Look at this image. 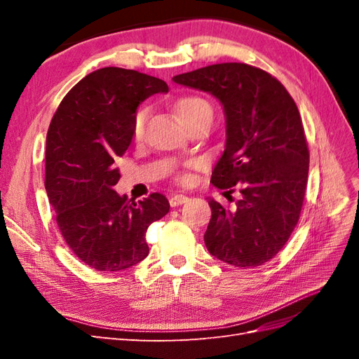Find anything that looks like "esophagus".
Masks as SVG:
<instances>
[{
  "label": "esophagus",
  "mask_w": 359,
  "mask_h": 359,
  "mask_svg": "<svg viewBox=\"0 0 359 359\" xmlns=\"http://www.w3.org/2000/svg\"><path fill=\"white\" fill-rule=\"evenodd\" d=\"M186 202H189V196H186V194H172L169 198L170 206H180Z\"/></svg>",
  "instance_id": "1"
}]
</instances>
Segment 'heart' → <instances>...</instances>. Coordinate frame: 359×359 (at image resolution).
<instances>
[{
    "mask_svg": "<svg viewBox=\"0 0 359 359\" xmlns=\"http://www.w3.org/2000/svg\"><path fill=\"white\" fill-rule=\"evenodd\" d=\"M175 111L177 115L180 116L181 121L186 124L187 127L205 121V119H211L212 118V107L208 100H205L201 95H184L180 97L175 103ZM148 118V109H140L135 115L133 119V137L140 139L144 135L145 130V123Z\"/></svg>",
    "mask_w": 359,
    "mask_h": 359,
    "instance_id": "b5f03b06",
    "label": "heart"
}]
</instances>
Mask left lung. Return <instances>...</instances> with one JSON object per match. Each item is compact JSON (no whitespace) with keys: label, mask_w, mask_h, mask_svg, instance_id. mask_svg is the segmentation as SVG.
<instances>
[{"label":"left lung","mask_w":359,"mask_h":359,"mask_svg":"<svg viewBox=\"0 0 359 359\" xmlns=\"http://www.w3.org/2000/svg\"><path fill=\"white\" fill-rule=\"evenodd\" d=\"M172 81L214 95L226 116V145L211 182L240 187L241 199L233 211L208 201L206 248L233 266L268 262L295 229L307 187L309 148L295 102L269 73L243 62L212 64Z\"/></svg>","instance_id":"left-lung-1"}]
</instances>
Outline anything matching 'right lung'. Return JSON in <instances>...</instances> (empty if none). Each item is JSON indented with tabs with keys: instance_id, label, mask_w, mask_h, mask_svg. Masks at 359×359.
Wrapping results in <instances>:
<instances>
[{
	"instance_id": "right-lung-1",
	"label": "right lung",
	"mask_w": 359,
	"mask_h": 359,
	"mask_svg": "<svg viewBox=\"0 0 359 359\" xmlns=\"http://www.w3.org/2000/svg\"><path fill=\"white\" fill-rule=\"evenodd\" d=\"M165 81L136 70L104 67L76 83L53 115L46 136L45 187L72 252L95 271H123L148 256V226L169 212L160 193L135 202L119 196L115 160L133 139L137 106Z\"/></svg>"
}]
</instances>
